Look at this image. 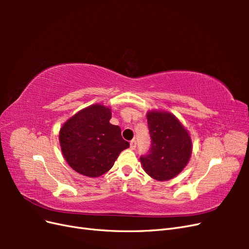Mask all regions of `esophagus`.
Listing matches in <instances>:
<instances>
[{"label":"esophagus","mask_w":249,"mask_h":249,"mask_svg":"<svg viewBox=\"0 0 249 249\" xmlns=\"http://www.w3.org/2000/svg\"><path fill=\"white\" fill-rule=\"evenodd\" d=\"M136 145H137L136 140H132V141L130 142V147H131V149H135V148H136Z\"/></svg>","instance_id":"obj_1"}]
</instances>
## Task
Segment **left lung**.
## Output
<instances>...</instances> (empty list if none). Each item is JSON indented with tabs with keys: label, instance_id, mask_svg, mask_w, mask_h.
Returning <instances> with one entry per match:
<instances>
[{
	"label": "left lung",
	"instance_id": "obj_1",
	"mask_svg": "<svg viewBox=\"0 0 249 249\" xmlns=\"http://www.w3.org/2000/svg\"><path fill=\"white\" fill-rule=\"evenodd\" d=\"M150 147L140 157L143 169L158 180H168L184 169L192 153L191 138L176 116L168 112L147 113Z\"/></svg>",
	"mask_w": 249,
	"mask_h": 249
}]
</instances>
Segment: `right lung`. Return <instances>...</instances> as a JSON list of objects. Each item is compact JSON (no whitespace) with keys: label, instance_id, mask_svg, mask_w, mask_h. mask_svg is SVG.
Here are the masks:
<instances>
[{"label":"right lung","instance_id":"add662e5","mask_svg":"<svg viewBox=\"0 0 249 249\" xmlns=\"http://www.w3.org/2000/svg\"><path fill=\"white\" fill-rule=\"evenodd\" d=\"M111 110L92 105L78 112L59 133L62 154L70 166L83 176L97 178L114 165L124 149L130 146L123 139L118 125L111 124Z\"/></svg>","mask_w":249,"mask_h":249}]
</instances>
